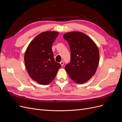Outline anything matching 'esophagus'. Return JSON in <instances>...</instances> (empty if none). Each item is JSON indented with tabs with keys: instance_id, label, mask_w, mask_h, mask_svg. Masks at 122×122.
I'll return each instance as SVG.
<instances>
[{
	"instance_id": "1",
	"label": "esophagus",
	"mask_w": 122,
	"mask_h": 122,
	"mask_svg": "<svg viewBox=\"0 0 122 122\" xmlns=\"http://www.w3.org/2000/svg\"><path fill=\"white\" fill-rule=\"evenodd\" d=\"M60 64L61 65V66H62H62H64V61H61V62H60Z\"/></svg>"
}]
</instances>
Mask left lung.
I'll return each instance as SVG.
<instances>
[{"label": "left lung", "mask_w": 122, "mask_h": 122, "mask_svg": "<svg viewBox=\"0 0 122 122\" xmlns=\"http://www.w3.org/2000/svg\"><path fill=\"white\" fill-rule=\"evenodd\" d=\"M69 43L71 58L65 69L77 83H83L95 74L99 62V51L96 44L86 34L71 32L64 35Z\"/></svg>", "instance_id": "left-lung-1"}]
</instances>
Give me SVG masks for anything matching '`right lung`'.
Wrapping results in <instances>:
<instances>
[{"label": "right lung", "instance_id": "1", "mask_svg": "<svg viewBox=\"0 0 122 122\" xmlns=\"http://www.w3.org/2000/svg\"><path fill=\"white\" fill-rule=\"evenodd\" d=\"M58 35L56 31L42 32L32 41L25 51L26 69L30 78L39 84L50 83L61 67L55 61L51 48Z\"/></svg>", "mask_w": 122, "mask_h": 122}]
</instances>
